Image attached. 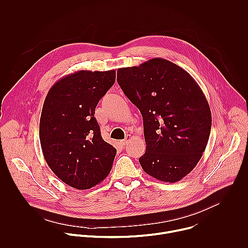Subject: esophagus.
<instances>
[{
	"label": "esophagus",
	"mask_w": 248,
	"mask_h": 248,
	"mask_svg": "<svg viewBox=\"0 0 248 248\" xmlns=\"http://www.w3.org/2000/svg\"><path fill=\"white\" fill-rule=\"evenodd\" d=\"M130 139H131V135H126V136H125V138H124V140H122V141H121V144H122V145H124H124H126V144L129 142V140H130Z\"/></svg>",
	"instance_id": "obj_1"
}]
</instances>
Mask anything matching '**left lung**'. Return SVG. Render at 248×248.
<instances>
[{
  "mask_svg": "<svg viewBox=\"0 0 248 248\" xmlns=\"http://www.w3.org/2000/svg\"><path fill=\"white\" fill-rule=\"evenodd\" d=\"M117 80L143 118L141 167L161 182L181 181L208 143L212 118L203 91L184 68L161 58L119 68Z\"/></svg>",
  "mask_w": 248,
  "mask_h": 248,
  "instance_id": "8db88e82",
  "label": "left lung"
}]
</instances>
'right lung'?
<instances>
[{"mask_svg":"<svg viewBox=\"0 0 248 248\" xmlns=\"http://www.w3.org/2000/svg\"><path fill=\"white\" fill-rule=\"evenodd\" d=\"M115 80V69L78 70L58 80L44 101L39 125L44 158L58 178L74 188L95 186L113 167L117 149L102 138L94 114Z\"/></svg>","mask_w":248,"mask_h":248,"instance_id":"obj_1","label":"right lung"}]
</instances>
